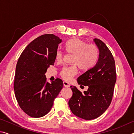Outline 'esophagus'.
<instances>
[{"mask_svg": "<svg viewBox=\"0 0 134 134\" xmlns=\"http://www.w3.org/2000/svg\"><path fill=\"white\" fill-rule=\"evenodd\" d=\"M63 85H64V86L65 87H69L70 86V84L67 82V81H64V82H63Z\"/></svg>", "mask_w": 134, "mask_h": 134, "instance_id": "1", "label": "esophagus"}]
</instances>
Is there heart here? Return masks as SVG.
Masks as SVG:
<instances>
[{
	"label": "heart",
	"mask_w": 134,
	"mask_h": 134,
	"mask_svg": "<svg viewBox=\"0 0 134 134\" xmlns=\"http://www.w3.org/2000/svg\"><path fill=\"white\" fill-rule=\"evenodd\" d=\"M65 48L69 53L73 54L71 62L74 64L71 66L63 68L61 75L65 80L69 81L77 73L78 66L81 69L86 70L92 68L95 64L98 58V49L96 45L87 44L79 38H72L68 41L65 44ZM63 52L58 50L55 54V58L61 61L63 58Z\"/></svg>",
	"instance_id": "obj_1"
}]
</instances>
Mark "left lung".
Returning a JSON list of instances; mask_svg holds the SVG:
<instances>
[{"instance_id": "8db88e82", "label": "left lung", "mask_w": 134, "mask_h": 134, "mask_svg": "<svg viewBox=\"0 0 134 134\" xmlns=\"http://www.w3.org/2000/svg\"><path fill=\"white\" fill-rule=\"evenodd\" d=\"M99 50V57L94 66L77 79L79 85L87 86L82 93L76 86H70L72 96L69 101L72 113L85 120L96 119L109 108L112 101L116 80L114 58L104 42L93 39Z\"/></svg>"}]
</instances>
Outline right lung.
I'll return each instance as SVG.
<instances>
[{"label": "right lung", "mask_w": 134, "mask_h": 134, "mask_svg": "<svg viewBox=\"0 0 134 134\" xmlns=\"http://www.w3.org/2000/svg\"><path fill=\"white\" fill-rule=\"evenodd\" d=\"M62 40L45 34L33 40L22 52L16 67L14 91L20 108L32 118L47 114L63 87V80L47 82L45 72L54 65Z\"/></svg>", "instance_id": "1"}]
</instances>
